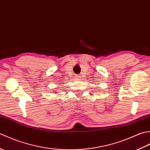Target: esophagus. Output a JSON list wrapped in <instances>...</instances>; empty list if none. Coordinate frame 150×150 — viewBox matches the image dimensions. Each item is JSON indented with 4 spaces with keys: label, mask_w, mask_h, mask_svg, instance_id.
Here are the masks:
<instances>
[{
    "label": "esophagus",
    "mask_w": 150,
    "mask_h": 150,
    "mask_svg": "<svg viewBox=\"0 0 150 150\" xmlns=\"http://www.w3.org/2000/svg\"><path fill=\"white\" fill-rule=\"evenodd\" d=\"M75 78H76V79L79 78V76H78V75H76V76H75Z\"/></svg>",
    "instance_id": "obj_1"
}]
</instances>
